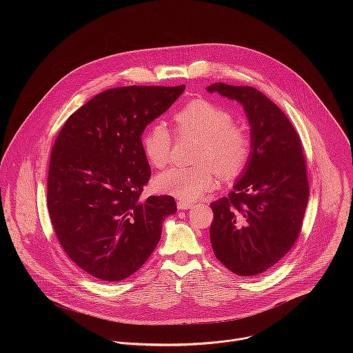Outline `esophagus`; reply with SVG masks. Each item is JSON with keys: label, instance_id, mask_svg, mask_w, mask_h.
Wrapping results in <instances>:
<instances>
[{"label": "esophagus", "instance_id": "esophagus-1", "mask_svg": "<svg viewBox=\"0 0 353 353\" xmlns=\"http://www.w3.org/2000/svg\"><path fill=\"white\" fill-rule=\"evenodd\" d=\"M176 206H178V209H181V210H185V209H189V208H192L193 206V203L189 201H178L176 203Z\"/></svg>", "mask_w": 353, "mask_h": 353}]
</instances>
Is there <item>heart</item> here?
<instances>
[{"label": "heart", "instance_id": "1", "mask_svg": "<svg viewBox=\"0 0 353 353\" xmlns=\"http://www.w3.org/2000/svg\"><path fill=\"white\" fill-rule=\"evenodd\" d=\"M179 136L200 139L196 165H178L160 174L157 188L181 200H196L217 186L219 175L236 178L248 165L252 152L249 130L234 123V115L221 105L194 99L174 114ZM174 136L161 122H154L143 136V150L152 165L164 168L171 161Z\"/></svg>", "mask_w": 353, "mask_h": 353}]
</instances>
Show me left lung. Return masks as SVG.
<instances>
[{
    "mask_svg": "<svg viewBox=\"0 0 353 353\" xmlns=\"http://www.w3.org/2000/svg\"><path fill=\"white\" fill-rule=\"evenodd\" d=\"M209 92L243 104L252 152L234 190L212 202L210 243L216 258L239 276H256L292 249L308 201L305 157L288 117L252 87L214 83Z\"/></svg>",
    "mask_w": 353,
    "mask_h": 353,
    "instance_id": "8db88e82",
    "label": "left lung"
}]
</instances>
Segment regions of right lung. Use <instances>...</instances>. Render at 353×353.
<instances>
[{"label":"right lung","instance_id":"add662e5","mask_svg":"<svg viewBox=\"0 0 353 353\" xmlns=\"http://www.w3.org/2000/svg\"><path fill=\"white\" fill-rule=\"evenodd\" d=\"M185 85H129L101 92L74 111L55 139L48 208L59 245L88 274L121 281L137 272L176 212L171 196L143 199L151 167L141 136Z\"/></svg>","mask_w":353,"mask_h":353}]
</instances>
